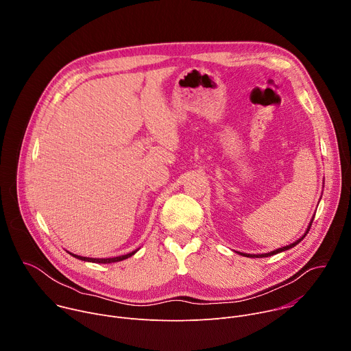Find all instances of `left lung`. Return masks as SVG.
Here are the masks:
<instances>
[{"instance_id":"1","label":"left lung","mask_w":351,"mask_h":351,"mask_svg":"<svg viewBox=\"0 0 351 351\" xmlns=\"http://www.w3.org/2000/svg\"><path fill=\"white\" fill-rule=\"evenodd\" d=\"M311 223H313V222H311ZM311 223H310V228H311ZM310 228H308V230H310ZM308 230H307V232H308ZM304 236H306V234H304ZM304 236H303L302 239H304ZM302 239H298L297 241H294V243H291V244H289V245H286V247L278 248V250H275V252H271V253H267V254H243V253H241V256H244V257H250V258H263V257H269V256L278 254V253H280V252H285V250H289V248L294 247L295 244H298L300 241H302Z\"/></svg>"}]
</instances>
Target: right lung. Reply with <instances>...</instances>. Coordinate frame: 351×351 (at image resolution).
<instances>
[{
	"label": "right lung",
	"mask_w": 351,
	"mask_h": 351,
	"mask_svg": "<svg viewBox=\"0 0 351 351\" xmlns=\"http://www.w3.org/2000/svg\"><path fill=\"white\" fill-rule=\"evenodd\" d=\"M137 252V250H136ZM136 252H132L129 254H125V256H121V257H114V258H88V257H80V256H76V254H72L73 257L82 260V261H90V263H97V264H110V263H118V261H122V260H126L129 257H132Z\"/></svg>",
	"instance_id": "1"
}]
</instances>
